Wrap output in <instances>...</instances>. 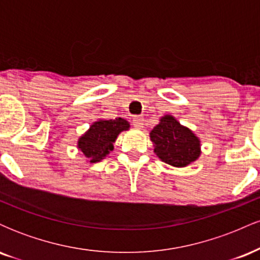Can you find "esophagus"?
<instances>
[{
	"mask_svg": "<svg viewBox=\"0 0 260 260\" xmlns=\"http://www.w3.org/2000/svg\"><path fill=\"white\" fill-rule=\"evenodd\" d=\"M132 123L136 128H143V124H144V120H143V117H134Z\"/></svg>",
	"mask_w": 260,
	"mask_h": 260,
	"instance_id": "obj_1",
	"label": "esophagus"
}]
</instances>
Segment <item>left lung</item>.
<instances>
[{
  "label": "left lung",
  "mask_w": 260,
  "mask_h": 260,
  "mask_svg": "<svg viewBox=\"0 0 260 260\" xmlns=\"http://www.w3.org/2000/svg\"><path fill=\"white\" fill-rule=\"evenodd\" d=\"M154 153L175 168H186L201 155V140L174 116L165 115L150 132Z\"/></svg>",
  "instance_id": "obj_1"
}]
</instances>
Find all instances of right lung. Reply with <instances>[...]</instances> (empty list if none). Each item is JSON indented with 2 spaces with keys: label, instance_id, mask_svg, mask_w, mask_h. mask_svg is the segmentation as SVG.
Returning <instances> with one entry per match:
<instances>
[{
  "label": "right lung",
  "instance_id": "obj_1",
  "mask_svg": "<svg viewBox=\"0 0 260 260\" xmlns=\"http://www.w3.org/2000/svg\"><path fill=\"white\" fill-rule=\"evenodd\" d=\"M129 129V123L123 118L99 120L91 124L86 132L78 139V149L89 162H99L113 150V143L118 134Z\"/></svg>",
  "mask_w": 260,
  "mask_h": 260
}]
</instances>
